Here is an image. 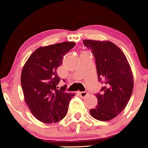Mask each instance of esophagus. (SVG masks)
<instances>
[{
    "label": "esophagus",
    "mask_w": 148,
    "mask_h": 148,
    "mask_svg": "<svg viewBox=\"0 0 148 148\" xmlns=\"http://www.w3.org/2000/svg\"><path fill=\"white\" fill-rule=\"evenodd\" d=\"M88 94H89V92H86V91H85V92H79V96L82 97V98H85V97L88 96Z\"/></svg>",
    "instance_id": "esophagus-1"
}]
</instances>
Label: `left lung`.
Instances as JSON below:
<instances>
[{
  "label": "left lung",
  "mask_w": 148,
  "mask_h": 148,
  "mask_svg": "<svg viewBox=\"0 0 148 148\" xmlns=\"http://www.w3.org/2000/svg\"><path fill=\"white\" fill-rule=\"evenodd\" d=\"M96 60L99 82L104 85L96 94L98 105L90 109L94 119L110 121L120 114L128 104L133 90V77L125 54L110 41L84 40Z\"/></svg>",
  "instance_id": "8db88e82"
}]
</instances>
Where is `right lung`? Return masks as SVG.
<instances>
[{
    "instance_id": "add662e5",
    "label": "right lung",
    "mask_w": 148,
    "mask_h": 148,
    "mask_svg": "<svg viewBox=\"0 0 148 148\" xmlns=\"http://www.w3.org/2000/svg\"><path fill=\"white\" fill-rule=\"evenodd\" d=\"M75 46V42H64L40 47L24 64L21 75L24 98L32 114L41 122L57 123L67 113L75 94L65 92L66 85L58 88L60 78L56 69Z\"/></svg>"
}]
</instances>
